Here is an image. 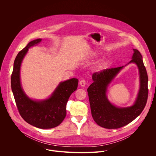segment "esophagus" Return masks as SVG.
Instances as JSON below:
<instances>
[{
    "label": "esophagus",
    "instance_id": "1",
    "mask_svg": "<svg viewBox=\"0 0 156 156\" xmlns=\"http://www.w3.org/2000/svg\"><path fill=\"white\" fill-rule=\"evenodd\" d=\"M80 84L81 86H83V87L85 86V85H86V81H85L84 80H81V81H80Z\"/></svg>",
    "mask_w": 156,
    "mask_h": 156
}]
</instances>
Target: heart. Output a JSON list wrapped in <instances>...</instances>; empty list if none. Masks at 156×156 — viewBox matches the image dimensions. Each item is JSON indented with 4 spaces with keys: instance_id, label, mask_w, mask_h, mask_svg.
Returning a JSON list of instances; mask_svg holds the SVG:
<instances>
[{
    "instance_id": "obj_1",
    "label": "heart",
    "mask_w": 156,
    "mask_h": 156,
    "mask_svg": "<svg viewBox=\"0 0 156 156\" xmlns=\"http://www.w3.org/2000/svg\"><path fill=\"white\" fill-rule=\"evenodd\" d=\"M101 66V65H100V66Z\"/></svg>"
}]
</instances>
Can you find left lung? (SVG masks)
<instances>
[{
	"mask_svg": "<svg viewBox=\"0 0 156 156\" xmlns=\"http://www.w3.org/2000/svg\"><path fill=\"white\" fill-rule=\"evenodd\" d=\"M131 60L139 70L140 90L133 105L127 107H119L111 103L107 96L110 83L122 70L120 67L105 69L93 74V83L87 88L91 114L96 123L105 128L117 129L124 126L139 116L144 108L148 96V77L141 53L133 49Z\"/></svg>",
	"mask_w": 156,
	"mask_h": 156,
	"instance_id": "obj_1",
	"label": "left lung"
}]
</instances>
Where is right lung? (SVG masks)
Listing matches in <instances>:
<instances>
[{
    "instance_id": "obj_1",
    "label": "right lung",
    "mask_w": 156,
    "mask_h": 156,
    "mask_svg": "<svg viewBox=\"0 0 156 156\" xmlns=\"http://www.w3.org/2000/svg\"><path fill=\"white\" fill-rule=\"evenodd\" d=\"M41 41V39H37L30 42L17 54L11 76V87L21 117L35 127L49 129L57 126L64 120L66 103L71 94L76 90L78 80L72 78L60 82L52 95L44 100H33L25 94L20 81L21 65L28 49L38 45Z\"/></svg>"
}]
</instances>
